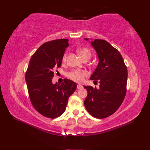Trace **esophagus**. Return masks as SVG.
<instances>
[{
	"instance_id": "esophagus-1",
	"label": "esophagus",
	"mask_w": 150,
	"mask_h": 150,
	"mask_svg": "<svg viewBox=\"0 0 150 150\" xmlns=\"http://www.w3.org/2000/svg\"><path fill=\"white\" fill-rule=\"evenodd\" d=\"M83 88V86L82 85H81V84H78V85H77V88H78V89H82Z\"/></svg>"
}]
</instances>
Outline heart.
Listing matches in <instances>:
<instances>
[{"instance_id":"1","label":"heart","mask_w":150,"mask_h":150,"mask_svg":"<svg viewBox=\"0 0 150 150\" xmlns=\"http://www.w3.org/2000/svg\"><path fill=\"white\" fill-rule=\"evenodd\" d=\"M78 52L83 59H84L86 58L89 59L91 56V52L90 50L86 47L79 49L78 50ZM66 54H65L63 56L62 60L64 61H65L66 59ZM67 76L71 79L76 81V82L81 83L84 81L85 77L87 76V72L84 71L74 70L69 72Z\"/></svg>"}]
</instances>
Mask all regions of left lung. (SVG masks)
<instances>
[{
    "instance_id": "1",
    "label": "left lung",
    "mask_w": 150,
    "mask_h": 150,
    "mask_svg": "<svg viewBox=\"0 0 150 150\" xmlns=\"http://www.w3.org/2000/svg\"><path fill=\"white\" fill-rule=\"evenodd\" d=\"M88 40V39L86 38ZM91 44L96 51L99 63L90 79L99 83V88L84 86L88 96L84 101L89 114L98 119L115 112L126 93L128 70L117 50L107 41L94 39Z\"/></svg>"
}]
</instances>
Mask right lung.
<instances>
[{
    "instance_id": "obj_1",
    "label": "right lung",
    "mask_w": 150,
    "mask_h": 150,
    "mask_svg": "<svg viewBox=\"0 0 150 150\" xmlns=\"http://www.w3.org/2000/svg\"><path fill=\"white\" fill-rule=\"evenodd\" d=\"M69 40L61 39L45 42L32 56L25 73L29 98L35 110L42 116L56 118L66 110L68 99L76 83L64 79L54 84V69L61 66Z\"/></svg>"
}]
</instances>
